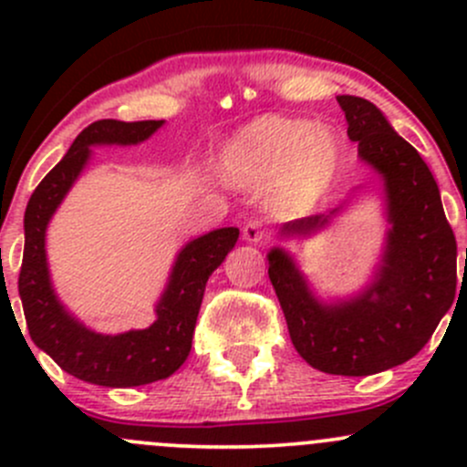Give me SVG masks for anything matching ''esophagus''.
Segmentation results:
<instances>
[{
  "mask_svg": "<svg viewBox=\"0 0 467 467\" xmlns=\"http://www.w3.org/2000/svg\"><path fill=\"white\" fill-rule=\"evenodd\" d=\"M242 237H244V242H248V244H260L262 239L266 237V230H264L262 221H248V223L244 225Z\"/></svg>",
  "mask_w": 467,
  "mask_h": 467,
  "instance_id": "1",
  "label": "esophagus"
}]
</instances>
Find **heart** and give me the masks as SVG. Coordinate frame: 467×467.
I'll return each mask as SVG.
<instances>
[{
  "label": "heart",
  "instance_id": "obj_1",
  "mask_svg": "<svg viewBox=\"0 0 467 467\" xmlns=\"http://www.w3.org/2000/svg\"><path fill=\"white\" fill-rule=\"evenodd\" d=\"M343 142L332 126L264 115L230 138L221 169L239 187L268 185V205L282 216L303 214L327 194L341 167Z\"/></svg>",
  "mask_w": 467,
  "mask_h": 467
}]
</instances>
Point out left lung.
Masks as SVG:
<instances>
[{
  "label": "left lung",
  "instance_id": "8db88e82",
  "mask_svg": "<svg viewBox=\"0 0 467 467\" xmlns=\"http://www.w3.org/2000/svg\"><path fill=\"white\" fill-rule=\"evenodd\" d=\"M337 101L359 160L381 181L389 228L373 280L355 296L323 300L289 251L275 246L266 260L298 355L323 373L364 378L416 357L450 312L456 294V239L420 153L395 133L375 103L352 94ZM350 199L327 214L285 223L277 237L286 242L321 233Z\"/></svg>",
  "mask_w": 467,
  "mask_h": 467
}]
</instances>
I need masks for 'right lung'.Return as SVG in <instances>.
<instances>
[{
	"label": "right lung",
	"mask_w": 467,
	"mask_h": 467,
	"mask_svg": "<svg viewBox=\"0 0 467 467\" xmlns=\"http://www.w3.org/2000/svg\"><path fill=\"white\" fill-rule=\"evenodd\" d=\"M164 119L89 124L65 158L42 178L25 212V257L20 289L26 327L37 348L65 373L97 386L126 389L167 379L185 364L207 277L221 266L239 239V228H216L178 251L167 286L155 305V321L121 334L94 332L78 321L56 296L47 264V225L92 158V146L142 144Z\"/></svg>",
	"instance_id": "obj_1"
}]
</instances>
